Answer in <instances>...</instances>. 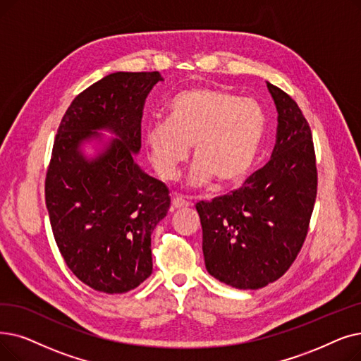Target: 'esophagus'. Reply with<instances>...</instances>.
I'll return each instance as SVG.
<instances>
[{
    "mask_svg": "<svg viewBox=\"0 0 361 361\" xmlns=\"http://www.w3.org/2000/svg\"><path fill=\"white\" fill-rule=\"evenodd\" d=\"M172 207H174L176 209L187 208V207H190V202H189V199H185L184 196H174V197H172Z\"/></svg>",
    "mask_w": 361,
    "mask_h": 361,
    "instance_id": "1",
    "label": "esophagus"
}]
</instances>
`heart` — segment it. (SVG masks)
Instances as JSON below:
<instances>
[{
    "label": "heart",
    "mask_w": 361,
    "mask_h": 361,
    "mask_svg": "<svg viewBox=\"0 0 361 361\" xmlns=\"http://www.w3.org/2000/svg\"><path fill=\"white\" fill-rule=\"evenodd\" d=\"M265 128L257 102L224 88L193 87L168 104L166 121L147 125L145 143L156 172L174 178L192 146V183L212 178L221 187L242 180L252 165Z\"/></svg>",
    "instance_id": "b5f03b06"
}]
</instances>
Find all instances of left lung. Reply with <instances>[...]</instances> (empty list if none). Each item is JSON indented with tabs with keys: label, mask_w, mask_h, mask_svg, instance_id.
Masks as SVG:
<instances>
[{
	"label": "left lung",
	"mask_w": 361,
	"mask_h": 361,
	"mask_svg": "<svg viewBox=\"0 0 361 361\" xmlns=\"http://www.w3.org/2000/svg\"><path fill=\"white\" fill-rule=\"evenodd\" d=\"M277 107L271 159L230 195L197 202L207 270L236 289L283 276L305 242L317 196L311 128L288 92L267 82Z\"/></svg>",
	"instance_id": "8db88e82"
}]
</instances>
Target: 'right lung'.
I'll return each mask as SVG.
<instances>
[{
  "label": "right lung",
  "instance_id": "1",
  "mask_svg": "<svg viewBox=\"0 0 361 361\" xmlns=\"http://www.w3.org/2000/svg\"><path fill=\"white\" fill-rule=\"evenodd\" d=\"M159 72H116L78 94L61 118L45 174V203L61 257L82 283L128 292L152 274V231L169 209L168 187L138 168L142 118ZM119 137L90 163L77 150L92 130Z\"/></svg>",
  "mask_w": 361,
  "mask_h": 361
}]
</instances>
